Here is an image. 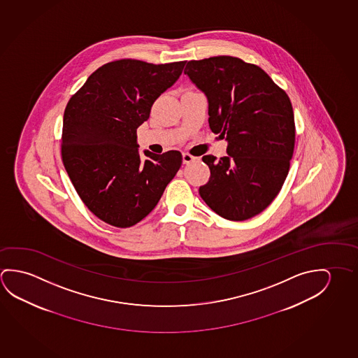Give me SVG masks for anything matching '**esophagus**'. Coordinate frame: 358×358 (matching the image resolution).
Listing matches in <instances>:
<instances>
[{"label":"esophagus","mask_w":358,"mask_h":358,"mask_svg":"<svg viewBox=\"0 0 358 358\" xmlns=\"http://www.w3.org/2000/svg\"><path fill=\"white\" fill-rule=\"evenodd\" d=\"M198 159L199 158L193 157V155H190V154L182 153V163H184V164H190V163L196 162Z\"/></svg>","instance_id":"1"}]
</instances>
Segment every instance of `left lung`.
Instances as JSON below:
<instances>
[{
    "mask_svg": "<svg viewBox=\"0 0 358 358\" xmlns=\"http://www.w3.org/2000/svg\"><path fill=\"white\" fill-rule=\"evenodd\" d=\"M184 73L208 99L211 131L227 142V157L203 158L211 176L200 196L224 219L248 220L273 203L289 173L295 147L289 98L240 58L189 61Z\"/></svg>",
    "mask_w": 358,
    "mask_h": 358,
    "instance_id": "left-lung-1",
    "label": "left lung"
}]
</instances>
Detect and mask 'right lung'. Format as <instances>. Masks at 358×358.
Masks as SVG:
<instances>
[{
    "instance_id": "1",
    "label": "right lung",
    "mask_w": 358,
    "mask_h": 358,
    "mask_svg": "<svg viewBox=\"0 0 358 358\" xmlns=\"http://www.w3.org/2000/svg\"><path fill=\"white\" fill-rule=\"evenodd\" d=\"M185 63H107L69 99L63 115V164L85 206L109 225L129 227L143 220L182 165L178 150L141 155L136 128Z\"/></svg>"
}]
</instances>
